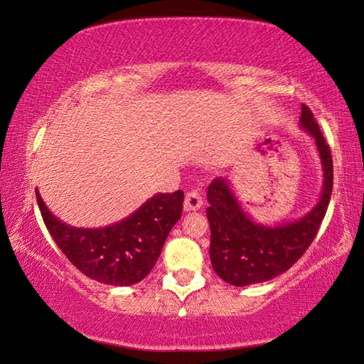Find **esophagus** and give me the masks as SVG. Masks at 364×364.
Listing matches in <instances>:
<instances>
[{
    "label": "esophagus",
    "instance_id": "esophagus-1",
    "mask_svg": "<svg viewBox=\"0 0 364 364\" xmlns=\"http://www.w3.org/2000/svg\"><path fill=\"white\" fill-rule=\"evenodd\" d=\"M200 207H202V196H200L199 191H197V189L189 191L186 197H184V210H186V212L199 210Z\"/></svg>",
    "mask_w": 364,
    "mask_h": 364
}]
</instances>
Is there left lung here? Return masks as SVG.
<instances>
[{
  "mask_svg": "<svg viewBox=\"0 0 364 364\" xmlns=\"http://www.w3.org/2000/svg\"><path fill=\"white\" fill-rule=\"evenodd\" d=\"M300 127L315 138L324 173L323 194L305 217L264 226L242 210L225 178H215L207 189L210 260L215 273L228 284L242 287L276 278L291 268L316 237L331 200L334 170L329 146L305 104H301Z\"/></svg>",
  "mask_w": 364,
  "mask_h": 364,
  "instance_id": "obj_1",
  "label": "left lung"
}]
</instances>
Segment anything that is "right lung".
<instances>
[{
  "instance_id": "right-lung-1",
  "label": "right lung",
  "mask_w": 364,
  "mask_h": 364,
  "mask_svg": "<svg viewBox=\"0 0 364 364\" xmlns=\"http://www.w3.org/2000/svg\"><path fill=\"white\" fill-rule=\"evenodd\" d=\"M43 221L69 262L88 278L110 286L143 281L156 264L171 228L181 217V189L156 194L130 217L96 230L73 228L48 210L35 191Z\"/></svg>"
}]
</instances>
